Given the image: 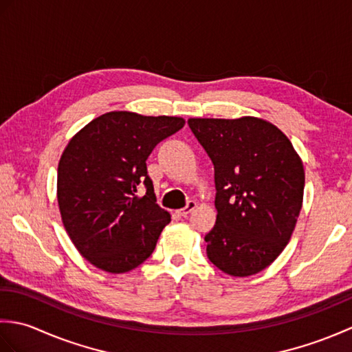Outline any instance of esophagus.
Segmentation results:
<instances>
[{"label":"esophagus","instance_id":"esophagus-1","mask_svg":"<svg viewBox=\"0 0 352 352\" xmlns=\"http://www.w3.org/2000/svg\"><path fill=\"white\" fill-rule=\"evenodd\" d=\"M197 207V203L195 201H188V204H186L183 208H180V210H178V214H182V216H188L193 208Z\"/></svg>","mask_w":352,"mask_h":352}]
</instances>
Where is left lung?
Wrapping results in <instances>:
<instances>
[{"label": "left lung", "mask_w": 352, "mask_h": 352, "mask_svg": "<svg viewBox=\"0 0 352 352\" xmlns=\"http://www.w3.org/2000/svg\"><path fill=\"white\" fill-rule=\"evenodd\" d=\"M192 133L214 166V227L207 257L222 272L263 271L289 243L301 212L302 162L290 140L263 119L193 118Z\"/></svg>", "instance_id": "left-lung-1"}]
</instances>
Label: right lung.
I'll return each instance as SVG.
<instances>
[{
    "label": "right lung",
    "mask_w": 352,
    "mask_h": 352,
    "mask_svg": "<svg viewBox=\"0 0 352 352\" xmlns=\"http://www.w3.org/2000/svg\"><path fill=\"white\" fill-rule=\"evenodd\" d=\"M184 126L175 116L110 111L89 122L65 148L57 170L63 226L81 256L111 274L151 256L170 214L155 204L146 159ZM140 184L147 193L137 197Z\"/></svg>",
    "instance_id": "add662e5"
}]
</instances>
